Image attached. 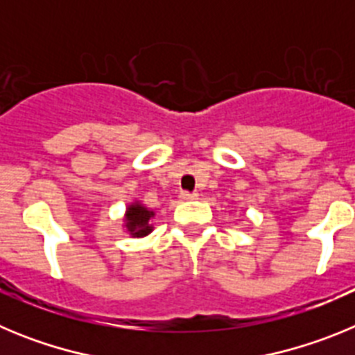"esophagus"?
Returning <instances> with one entry per match:
<instances>
[{
	"label": "esophagus",
	"mask_w": 355,
	"mask_h": 355,
	"mask_svg": "<svg viewBox=\"0 0 355 355\" xmlns=\"http://www.w3.org/2000/svg\"><path fill=\"white\" fill-rule=\"evenodd\" d=\"M181 199H183V200H196V199H199V193H197V192H183V193H181Z\"/></svg>",
	"instance_id": "obj_1"
}]
</instances>
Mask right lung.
<instances>
[{"mask_svg": "<svg viewBox=\"0 0 355 355\" xmlns=\"http://www.w3.org/2000/svg\"><path fill=\"white\" fill-rule=\"evenodd\" d=\"M156 213L153 209L146 208V206L140 202V200H133L126 206V211L122 216V227H124V233L130 234L131 238H144L147 234L153 233V218H155Z\"/></svg>", "mask_w": 355, "mask_h": 355, "instance_id": "right-lung-1", "label": "right lung"}]
</instances>
